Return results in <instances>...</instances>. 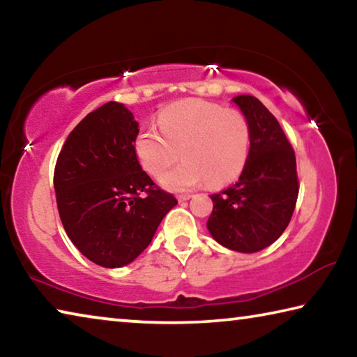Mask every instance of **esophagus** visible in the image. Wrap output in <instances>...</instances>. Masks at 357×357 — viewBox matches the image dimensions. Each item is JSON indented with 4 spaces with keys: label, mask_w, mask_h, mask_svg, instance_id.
Instances as JSON below:
<instances>
[{
    "label": "esophagus",
    "mask_w": 357,
    "mask_h": 357,
    "mask_svg": "<svg viewBox=\"0 0 357 357\" xmlns=\"http://www.w3.org/2000/svg\"><path fill=\"white\" fill-rule=\"evenodd\" d=\"M192 195H189V193H184V195H178V202H187L190 200Z\"/></svg>",
    "instance_id": "1"
}]
</instances>
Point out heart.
<instances>
[{
  "label": "heart",
  "instance_id": "1",
  "mask_svg": "<svg viewBox=\"0 0 357 357\" xmlns=\"http://www.w3.org/2000/svg\"><path fill=\"white\" fill-rule=\"evenodd\" d=\"M155 128L138 132L135 154L151 176H160L179 155L183 162L162 178L168 190L200 184L220 185L243 172L250 149V126L243 113L202 99L173 102L159 113Z\"/></svg>",
  "mask_w": 357,
  "mask_h": 357
}]
</instances>
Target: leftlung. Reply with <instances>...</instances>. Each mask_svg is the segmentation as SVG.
Returning <instances> with one entry per match:
<instances>
[{
  "label": "left lung",
  "mask_w": 357,
  "mask_h": 357,
  "mask_svg": "<svg viewBox=\"0 0 357 357\" xmlns=\"http://www.w3.org/2000/svg\"><path fill=\"white\" fill-rule=\"evenodd\" d=\"M250 126V149L236 184L213 193L206 227L220 245L255 253L285 231L298 200L296 157L279 121L257 98L236 96Z\"/></svg>",
  "instance_id": "8db88e82"
}]
</instances>
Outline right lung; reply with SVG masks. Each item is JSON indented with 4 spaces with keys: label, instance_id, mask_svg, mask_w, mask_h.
<instances>
[{
    "label": "right lung",
    "instance_id": "obj_1",
    "mask_svg": "<svg viewBox=\"0 0 357 357\" xmlns=\"http://www.w3.org/2000/svg\"><path fill=\"white\" fill-rule=\"evenodd\" d=\"M138 123L119 102L88 113L70 132L55 167L63 227L78 250L102 268L134 261L178 204L142 170Z\"/></svg>",
    "mask_w": 357,
    "mask_h": 357
}]
</instances>
